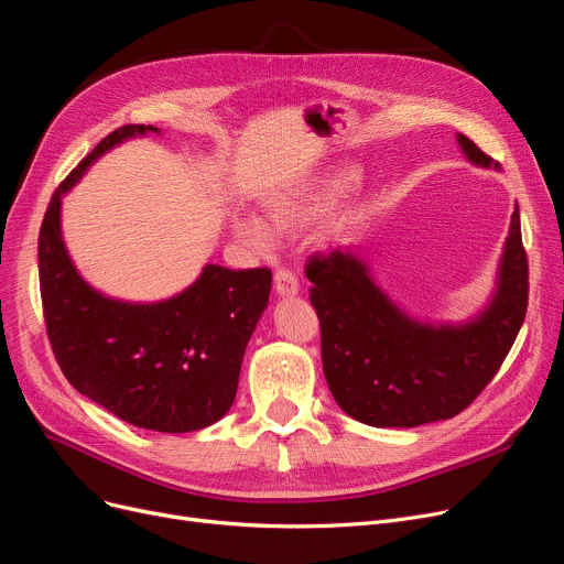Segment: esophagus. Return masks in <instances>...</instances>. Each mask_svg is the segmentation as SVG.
<instances>
[{"instance_id":"esophagus-1","label":"esophagus","mask_w":564,"mask_h":564,"mask_svg":"<svg viewBox=\"0 0 564 564\" xmlns=\"http://www.w3.org/2000/svg\"><path fill=\"white\" fill-rule=\"evenodd\" d=\"M274 290L281 297H292L300 292V279L290 272V269H276L274 272Z\"/></svg>"}]
</instances>
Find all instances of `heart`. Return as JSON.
I'll return each instance as SVG.
<instances>
[{
    "instance_id": "heart-1",
    "label": "heart",
    "mask_w": 564,
    "mask_h": 564,
    "mask_svg": "<svg viewBox=\"0 0 564 564\" xmlns=\"http://www.w3.org/2000/svg\"><path fill=\"white\" fill-rule=\"evenodd\" d=\"M352 182L350 173H338L334 177H327L317 182L315 186H304L295 191H283L269 195L262 205L267 226L260 221L258 216H239L235 218V235L247 243V247L256 251H264L272 247V227L274 232H290V230H302L311 226L315 218H321L332 209L338 195L346 191Z\"/></svg>"
}]
</instances>
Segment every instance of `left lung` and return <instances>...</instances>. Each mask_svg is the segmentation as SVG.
<instances>
[{"mask_svg":"<svg viewBox=\"0 0 564 564\" xmlns=\"http://www.w3.org/2000/svg\"><path fill=\"white\" fill-rule=\"evenodd\" d=\"M458 144L473 163L498 167L470 138L458 133ZM306 276L321 321L323 371L343 412L378 429L452 420L496 378L525 321L528 256L519 205L511 214L496 295L465 325L412 321L348 251L311 256Z\"/></svg>","mask_w":564,"mask_h":564,"instance_id":"8db88e82","label":"left lung"}]
</instances>
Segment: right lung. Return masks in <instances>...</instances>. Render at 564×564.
Listing matches in <instances>:
<instances>
[{
  "mask_svg": "<svg viewBox=\"0 0 564 564\" xmlns=\"http://www.w3.org/2000/svg\"><path fill=\"white\" fill-rule=\"evenodd\" d=\"M147 131L159 129L112 131L53 193L39 232L41 302L55 359L80 394L133 426L188 433L230 410L272 272L207 264L182 295L159 304L108 300L80 279L62 239V195L110 147Z\"/></svg>",
  "mask_w": 564,
  "mask_h": 564,
  "instance_id": "1",
  "label": "right lung"
}]
</instances>
